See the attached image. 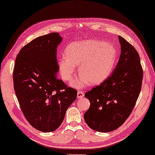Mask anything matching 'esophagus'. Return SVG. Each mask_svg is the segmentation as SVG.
<instances>
[{"label": "esophagus", "mask_w": 155, "mask_h": 155, "mask_svg": "<svg viewBox=\"0 0 155 155\" xmlns=\"http://www.w3.org/2000/svg\"><path fill=\"white\" fill-rule=\"evenodd\" d=\"M83 96H84V93L83 91H81V90H80V91L78 92V99L82 98Z\"/></svg>", "instance_id": "1"}]
</instances>
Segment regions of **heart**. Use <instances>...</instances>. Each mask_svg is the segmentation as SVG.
Masks as SVG:
<instances>
[{"label": "heart", "instance_id": "obj_1", "mask_svg": "<svg viewBox=\"0 0 155 155\" xmlns=\"http://www.w3.org/2000/svg\"><path fill=\"white\" fill-rule=\"evenodd\" d=\"M65 56L58 63L60 75L64 81H71L76 66L79 65L81 74L74 80L72 85L80 88L90 84L96 85L104 82L113 71L117 52L111 43L88 40L69 44L65 49Z\"/></svg>", "mask_w": 155, "mask_h": 155}]
</instances>
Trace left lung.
Listing matches in <instances>:
<instances>
[{
  "label": "left lung",
  "mask_w": 155,
  "mask_h": 155,
  "mask_svg": "<svg viewBox=\"0 0 155 155\" xmlns=\"http://www.w3.org/2000/svg\"><path fill=\"white\" fill-rule=\"evenodd\" d=\"M121 53L114 72L99 86L84 94L90 102L84 119L90 128L114 131L124 123L139 96L143 69L135 48L119 36Z\"/></svg>",
  "instance_id": "8db88e82"
}]
</instances>
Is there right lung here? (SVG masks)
<instances>
[{"label": "right lung", "instance_id": "1", "mask_svg": "<svg viewBox=\"0 0 155 155\" xmlns=\"http://www.w3.org/2000/svg\"><path fill=\"white\" fill-rule=\"evenodd\" d=\"M61 41L58 33L38 37L21 49L15 63L13 86L21 110L29 123L42 132L60 127L77 97V90L56 74V48Z\"/></svg>", "mask_w": 155, "mask_h": 155}]
</instances>
